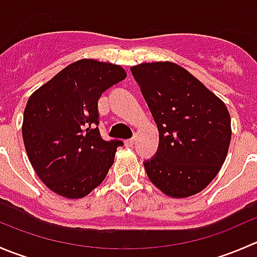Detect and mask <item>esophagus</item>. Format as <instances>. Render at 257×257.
I'll list each match as a JSON object with an SVG mask.
<instances>
[{"label":"esophagus","instance_id":"1","mask_svg":"<svg viewBox=\"0 0 257 257\" xmlns=\"http://www.w3.org/2000/svg\"><path fill=\"white\" fill-rule=\"evenodd\" d=\"M124 144H125V147H128V148L133 147V145H134V139H128V141L124 142Z\"/></svg>","mask_w":257,"mask_h":257}]
</instances>
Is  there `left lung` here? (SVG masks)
<instances>
[{
	"mask_svg": "<svg viewBox=\"0 0 257 257\" xmlns=\"http://www.w3.org/2000/svg\"><path fill=\"white\" fill-rule=\"evenodd\" d=\"M159 131V145L144 162L149 180L172 198L195 195L224 164L231 119L221 99L172 62L131 68Z\"/></svg>",
	"mask_w": 257,
	"mask_h": 257,
	"instance_id": "obj_1",
	"label": "left lung"
}]
</instances>
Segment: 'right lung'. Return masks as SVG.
Listing matches in <instances>:
<instances>
[{"label":"right lung","mask_w":257,"mask_h":257,"mask_svg":"<svg viewBox=\"0 0 257 257\" xmlns=\"http://www.w3.org/2000/svg\"><path fill=\"white\" fill-rule=\"evenodd\" d=\"M125 77L120 66L80 59L28 99L22 124L26 152L38 178L58 195L83 198L107 177L123 142L100 137L98 100Z\"/></svg>","instance_id":"obj_1"}]
</instances>
